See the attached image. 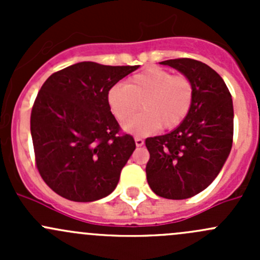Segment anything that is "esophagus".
I'll return each instance as SVG.
<instances>
[{
	"label": "esophagus",
	"instance_id": "1",
	"mask_svg": "<svg viewBox=\"0 0 260 260\" xmlns=\"http://www.w3.org/2000/svg\"><path fill=\"white\" fill-rule=\"evenodd\" d=\"M135 142H136V146H137V147H142L143 145H145V141H143L141 137H136Z\"/></svg>",
	"mask_w": 260,
	"mask_h": 260
}]
</instances>
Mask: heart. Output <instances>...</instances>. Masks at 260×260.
Masks as SVG:
<instances>
[{
    "mask_svg": "<svg viewBox=\"0 0 260 260\" xmlns=\"http://www.w3.org/2000/svg\"><path fill=\"white\" fill-rule=\"evenodd\" d=\"M109 108L120 122H124L140 108L145 112L123 124L124 131L135 135H148L159 127L175 128L183 122L193 101V86L183 75H174L159 68H149L133 75L127 84H115L107 94Z\"/></svg>",
    "mask_w": 260,
    "mask_h": 260,
    "instance_id": "b5f03b06",
    "label": "heart"
}]
</instances>
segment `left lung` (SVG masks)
Segmentation results:
<instances>
[{
  "label": "left lung",
  "instance_id": "obj_1",
  "mask_svg": "<svg viewBox=\"0 0 260 260\" xmlns=\"http://www.w3.org/2000/svg\"><path fill=\"white\" fill-rule=\"evenodd\" d=\"M193 86L187 117L174 131L146 140L147 182L156 195L171 200L192 198L221 171L233 146L234 109L222 78L193 59L165 60Z\"/></svg>",
  "mask_w": 260,
  "mask_h": 260
}]
</instances>
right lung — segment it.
<instances>
[{
  "label": "right lung",
  "instance_id": "1",
  "mask_svg": "<svg viewBox=\"0 0 260 260\" xmlns=\"http://www.w3.org/2000/svg\"><path fill=\"white\" fill-rule=\"evenodd\" d=\"M137 69L81 61L43 84L31 111V137L36 167L57 195L90 203L117 187L136 143L119 133L107 94Z\"/></svg>",
  "mask_w": 260,
  "mask_h": 260
}]
</instances>
